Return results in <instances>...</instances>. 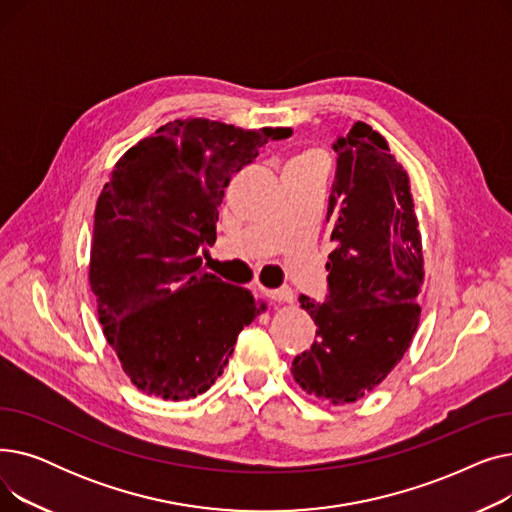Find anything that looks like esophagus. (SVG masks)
Masks as SVG:
<instances>
[{"mask_svg":"<svg viewBox=\"0 0 512 512\" xmlns=\"http://www.w3.org/2000/svg\"><path fill=\"white\" fill-rule=\"evenodd\" d=\"M265 297L274 301V303H292L294 294L290 288H280V290H265Z\"/></svg>","mask_w":512,"mask_h":512,"instance_id":"esophagus-1","label":"esophagus"}]
</instances>
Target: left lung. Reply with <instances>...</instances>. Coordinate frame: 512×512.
<instances>
[{"label": "left lung", "instance_id": "1", "mask_svg": "<svg viewBox=\"0 0 512 512\" xmlns=\"http://www.w3.org/2000/svg\"><path fill=\"white\" fill-rule=\"evenodd\" d=\"M332 149L328 294L324 303L299 297L317 340L290 371L307 394L344 405L382 384L407 353L425 272L409 176L386 139L357 122Z\"/></svg>", "mask_w": 512, "mask_h": 512}]
</instances>
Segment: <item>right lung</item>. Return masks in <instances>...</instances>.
<instances>
[{"label": "right lung", "mask_w": 512, "mask_h": 512, "mask_svg": "<svg viewBox=\"0 0 512 512\" xmlns=\"http://www.w3.org/2000/svg\"><path fill=\"white\" fill-rule=\"evenodd\" d=\"M290 128L176 120L128 149L95 207L89 282L103 334L130 382L188 400L220 378L253 294L201 270L224 188Z\"/></svg>", "instance_id": "add662e5"}]
</instances>
